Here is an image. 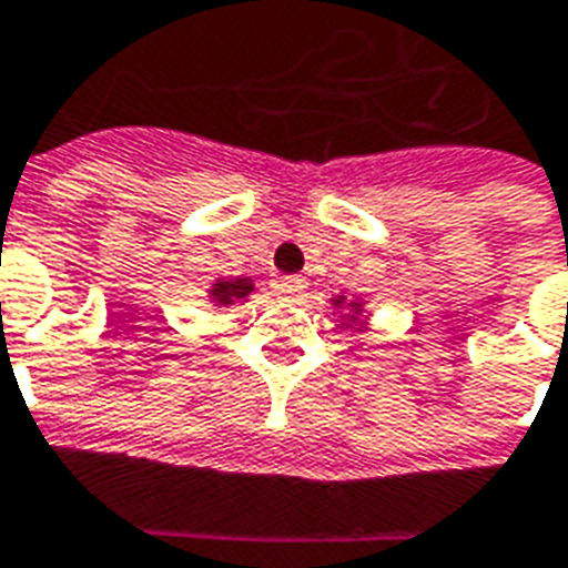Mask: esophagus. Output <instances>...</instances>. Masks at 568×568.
Masks as SVG:
<instances>
[{
    "mask_svg": "<svg viewBox=\"0 0 568 568\" xmlns=\"http://www.w3.org/2000/svg\"><path fill=\"white\" fill-rule=\"evenodd\" d=\"M306 288H310V283H306L303 276H283V283H280V292H283L285 297H303Z\"/></svg>",
    "mask_w": 568,
    "mask_h": 568,
    "instance_id": "34e87169",
    "label": "esophagus"
}]
</instances>
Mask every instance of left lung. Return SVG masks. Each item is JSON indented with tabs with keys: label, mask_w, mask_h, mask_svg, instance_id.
<instances>
[{
	"label": "left lung",
	"mask_w": 568,
	"mask_h": 568,
	"mask_svg": "<svg viewBox=\"0 0 568 568\" xmlns=\"http://www.w3.org/2000/svg\"><path fill=\"white\" fill-rule=\"evenodd\" d=\"M331 306L339 313V322L345 327H357V331H366L369 322H366V301H363L361 294H336L331 297Z\"/></svg>",
	"instance_id": "left-lung-1"
}]
</instances>
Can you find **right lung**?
Returning a JSON list of instances; mask_svg holds the SVG:
<instances>
[{
    "instance_id": "obj_1",
    "label": "right lung",
    "mask_w": 568,
    "mask_h": 568,
    "mask_svg": "<svg viewBox=\"0 0 568 568\" xmlns=\"http://www.w3.org/2000/svg\"><path fill=\"white\" fill-rule=\"evenodd\" d=\"M255 292V280L250 276H237V280H216L207 285V297L216 310H232L235 303L250 301V294Z\"/></svg>"
}]
</instances>
